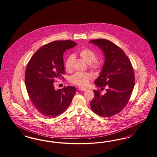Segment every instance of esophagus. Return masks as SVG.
Listing matches in <instances>:
<instances>
[{"instance_id":"esophagus-1","label":"esophagus","mask_w":157,"mask_h":157,"mask_svg":"<svg viewBox=\"0 0 157 157\" xmlns=\"http://www.w3.org/2000/svg\"><path fill=\"white\" fill-rule=\"evenodd\" d=\"M79 90H81V91H85V90H87V89L86 88H82V87H79Z\"/></svg>"}]
</instances>
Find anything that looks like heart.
<instances>
[{
	"label": "heart",
	"instance_id": "heart-1",
	"mask_svg": "<svg viewBox=\"0 0 157 157\" xmlns=\"http://www.w3.org/2000/svg\"><path fill=\"white\" fill-rule=\"evenodd\" d=\"M79 56L89 65L90 69L93 71H99L101 68L103 64L101 60L96 59V54L94 51L89 48H85L78 52ZM74 56L69 55L66 58L64 67L67 71L70 72L72 68V62ZM92 79V75L87 72H76L69 77V81L72 84L85 87L88 85L89 82Z\"/></svg>",
	"mask_w": 157,
	"mask_h": 157
}]
</instances>
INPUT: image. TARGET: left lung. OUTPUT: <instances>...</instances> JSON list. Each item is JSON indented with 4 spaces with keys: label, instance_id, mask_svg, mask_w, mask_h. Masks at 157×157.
<instances>
[{
    "label": "left lung",
    "instance_id": "left-lung-1",
    "mask_svg": "<svg viewBox=\"0 0 157 157\" xmlns=\"http://www.w3.org/2000/svg\"><path fill=\"white\" fill-rule=\"evenodd\" d=\"M103 51L105 62L100 76L94 81L106 93L94 90V98L90 102L94 112L103 117H110L120 113L127 105L132 96L135 76L131 61L117 45L105 39L92 40Z\"/></svg>",
    "mask_w": 157,
    "mask_h": 157
}]
</instances>
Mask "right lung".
Here are the masks:
<instances>
[{
	"instance_id": "add662e5",
	"label": "right lung",
	"mask_w": 157,
	"mask_h": 157,
	"mask_svg": "<svg viewBox=\"0 0 157 157\" xmlns=\"http://www.w3.org/2000/svg\"><path fill=\"white\" fill-rule=\"evenodd\" d=\"M77 44L71 40L55 41L40 48L28 63L25 85L32 103L41 114L54 117L69 107L75 87L64 86L56 90L54 82L65 74L63 55Z\"/></svg>"
}]
</instances>
